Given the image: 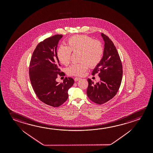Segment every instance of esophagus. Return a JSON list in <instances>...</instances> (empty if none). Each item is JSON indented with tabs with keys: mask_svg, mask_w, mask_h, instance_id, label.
<instances>
[{
	"mask_svg": "<svg viewBox=\"0 0 153 153\" xmlns=\"http://www.w3.org/2000/svg\"><path fill=\"white\" fill-rule=\"evenodd\" d=\"M80 79H81V78L79 77H75V79H74V80H75V82H77V81H78L79 80H80Z\"/></svg>",
	"mask_w": 153,
	"mask_h": 153,
	"instance_id": "obj_1",
	"label": "esophagus"
}]
</instances>
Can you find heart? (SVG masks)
<instances>
[{"label": "heart", "instance_id": "b5f03b06", "mask_svg": "<svg viewBox=\"0 0 153 153\" xmlns=\"http://www.w3.org/2000/svg\"><path fill=\"white\" fill-rule=\"evenodd\" d=\"M71 51L79 52V59L81 62L72 64L67 69L68 75L80 76L88 70V65L94 68L100 62L103 54L101 43L85 35H76L68 40L67 46L61 45L58 48L57 57L64 65L70 62Z\"/></svg>", "mask_w": 153, "mask_h": 153}]
</instances>
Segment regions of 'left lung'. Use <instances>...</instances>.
<instances>
[{"mask_svg":"<svg viewBox=\"0 0 153 153\" xmlns=\"http://www.w3.org/2000/svg\"><path fill=\"white\" fill-rule=\"evenodd\" d=\"M101 36L104 41L103 56L100 62L93 69L92 75L99 73L100 82L94 84L88 79L87 95L93 102L102 105L116 94L123 75V68L120 58L113 42L103 34Z\"/></svg>","mask_w":153,"mask_h":153,"instance_id":"1","label":"left lung"}]
</instances>
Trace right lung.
I'll return each instance as SVG.
<instances>
[{
	"mask_svg": "<svg viewBox=\"0 0 153 153\" xmlns=\"http://www.w3.org/2000/svg\"><path fill=\"white\" fill-rule=\"evenodd\" d=\"M62 35L48 38L38 44L33 52L29 68L30 80L38 98L46 105L58 107L68 98V90L74 83L73 78L65 77L63 83L56 81L59 72L56 49Z\"/></svg>",
	"mask_w": 153,
	"mask_h": 153,
	"instance_id": "add662e5",
	"label": "right lung"
}]
</instances>
